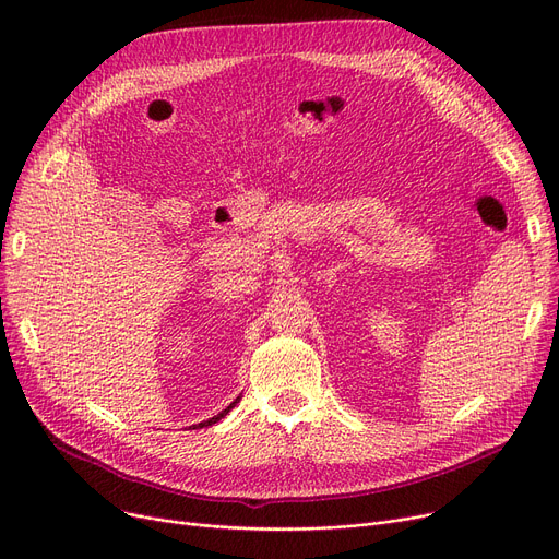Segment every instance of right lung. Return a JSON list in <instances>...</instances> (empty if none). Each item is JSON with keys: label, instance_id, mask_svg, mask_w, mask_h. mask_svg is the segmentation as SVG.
Segmentation results:
<instances>
[{"label": "right lung", "instance_id": "obj_1", "mask_svg": "<svg viewBox=\"0 0 559 559\" xmlns=\"http://www.w3.org/2000/svg\"><path fill=\"white\" fill-rule=\"evenodd\" d=\"M238 401H240V396H238V399H235V401H233V403H230V405H228L226 409H222V413H219V415H215L213 419H209V421H201V424H197V426H192V428H205V426H213V424H217V421H219L222 417H226V415L230 413V409L235 407V403H238Z\"/></svg>", "mask_w": 559, "mask_h": 559}]
</instances>
